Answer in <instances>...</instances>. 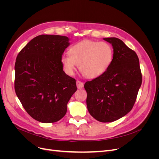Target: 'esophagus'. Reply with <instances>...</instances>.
I'll return each mask as SVG.
<instances>
[{
	"label": "esophagus",
	"mask_w": 159,
	"mask_h": 159,
	"mask_svg": "<svg viewBox=\"0 0 159 159\" xmlns=\"http://www.w3.org/2000/svg\"><path fill=\"white\" fill-rule=\"evenodd\" d=\"M76 85H77V88H78V89H81L84 87V83L81 82V81H77Z\"/></svg>",
	"instance_id": "obj_1"
}]
</instances>
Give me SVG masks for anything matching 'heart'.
I'll use <instances>...</instances> for the list:
<instances>
[{
  "mask_svg": "<svg viewBox=\"0 0 159 159\" xmlns=\"http://www.w3.org/2000/svg\"><path fill=\"white\" fill-rule=\"evenodd\" d=\"M113 57V48L109 43L85 40L72 46L69 55L62 56L61 61L68 75H73L76 66H79L85 78L93 79L107 71Z\"/></svg>",
  "mask_w": 159,
  "mask_h": 159,
  "instance_id": "heart-1",
  "label": "heart"
}]
</instances>
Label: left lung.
I'll return each instance as SVG.
<instances>
[{
  "instance_id": "left-lung-1",
  "label": "left lung",
  "mask_w": 159,
  "mask_h": 159,
  "mask_svg": "<svg viewBox=\"0 0 159 159\" xmlns=\"http://www.w3.org/2000/svg\"><path fill=\"white\" fill-rule=\"evenodd\" d=\"M103 40L112 45L114 57L107 71L84 85L90 115L103 123L123 117L135 103L142 84L139 57L133 50L117 38Z\"/></svg>"
}]
</instances>
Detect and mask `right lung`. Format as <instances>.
<instances>
[{"instance_id":"right-lung-1","label":"right lung","mask_w":159,"mask_h":159,"mask_svg":"<svg viewBox=\"0 0 159 159\" xmlns=\"http://www.w3.org/2000/svg\"><path fill=\"white\" fill-rule=\"evenodd\" d=\"M69 40L59 35L38 36L17 56L14 89L23 107L38 121L60 120L77 90L75 80L65 73L61 61Z\"/></svg>"}]
</instances>
